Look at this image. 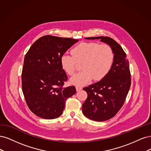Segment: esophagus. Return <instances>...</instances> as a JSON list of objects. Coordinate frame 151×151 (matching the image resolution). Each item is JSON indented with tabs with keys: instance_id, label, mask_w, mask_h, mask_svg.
I'll return each mask as SVG.
<instances>
[{
	"instance_id": "esophagus-1",
	"label": "esophagus",
	"mask_w": 151,
	"mask_h": 151,
	"mask_svg": "<svg viewBox=\"0 0 151 151\" xmlns=\"http://www.w3.org/2000/svg\"><path fill=\"white\" fill-rule=\"evenodd\" d=\"M76 91H80L81 90H82V87L80 86H76Z\"/></svg>"
}]
</instances>
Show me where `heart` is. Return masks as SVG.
<instances>
[{
	"label": "heart",
	"instance_id": "obj_1",
	"mask_svg": "<svg viewBox=\"0 0 151 151\" xmlns=\"http://www.w3.org/2000/svg\"><path fill=\"white\" fill-rule=\"evenodd\" d=\"M71 54L61 56V65L68 75L73 76L78 63H81L83 70L71 79L72 83L78 86L88 83L93 78L103 79L110 72L114 60L113 50L109 45L93 42L80 44L71 50Z\"/></svg>",
	"mask_w": 151,
	"mask_h": 151
}]
</instances>
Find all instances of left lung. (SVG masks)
Returning a JSON list of instances; mask_svg holds the SVG:
<instances>
[{"instance_id":"obj_1","label":"left lung","mask_w":151,"mask_h":151,"mask_svg":"<svg viewBox=\"0 0 151 151\" xmlns=\"http://www.w3.org/2000/svg\"><path fill=\"white\" fill-rule=\"evenodd\" d=\"M86 39H96L108 44L114 54L113 65L108 75L83 88L88 95L82 105L84 115L95 121H105L117 114L128 94L131 85L129 60L120 45L112 38L99 36Z\"/></svg>"}]
</instances>
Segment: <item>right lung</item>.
<instances>
[{"label": "right lung", "mask_w": 151, "mask_h": 151, "mask_svg": "<svg viewBox=\"0 0 151 151\" xmlns=\"http://www.w3.org/2000/svg\"><path fill=\"white\" fill-rule=\"evenodd\" d=\"M78 41L72 38L44 36L33 43L24 57L22 90L32 113L41 118L60 116L65 101L76 93L74 86L63 87L68 77L61 58Z\"/></svg>", "instance_id": "1"}]
</instances>
